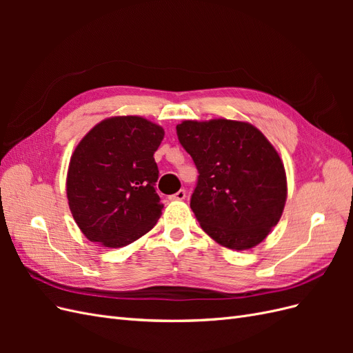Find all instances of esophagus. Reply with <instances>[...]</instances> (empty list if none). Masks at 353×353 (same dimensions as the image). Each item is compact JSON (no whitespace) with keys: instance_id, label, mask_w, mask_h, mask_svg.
Returning a JSON list of instances; mask_svg holds the SVG:
<instances>
[{"instance_id":"34e87169","label":"esophagus","mask_w":353,"mask_h":353,"mask_svg":"<svg viewBox=\"0 0 353 353\" xmlns=\"http://www.w3.org/2000/svg\"><path fill=\"white\" fill-rule=\"evenodd\" d=\"M185 199V190H179L175 194H170L169 200H184Z\"/></svg>"}]
</instances>
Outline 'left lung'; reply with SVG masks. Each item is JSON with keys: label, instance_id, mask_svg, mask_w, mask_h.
I'll return each mask as SVG.
<instances>
[{"label": "left lung", "instance_id": "1", "mask_svg": "<svg viewBox=\"0 0 353 353\" xmlns=\"http://www.w3.org/2000/svg\"><path fill=\"white\" fill-rule=\"evenodd\" d=\"M199 170L190 208L200 227L232 250L254 248L279 223L287 179L279 153L250 123L213 119L176 125Z\"/></svg>", "mask_w": 353, "mask_h": 353}]
</instances>
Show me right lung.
Returning <instances> with one entry per match:
<instances>
[{
    "label": "right lung",
    "mask_w": 353,
    "mask_h": 353,
    "mask_svg": "<svg viewBox=\"0 0 353 353\" xmlns=\"http://www.w3.org/2000/svg\"><path fill=\"white\" fill-rule=\"evenodd\" d=\"M163 135V128L144 117L117 116L95 125L74 148L68 200L90 241L123 248L154 227L163 209L154 152Z\"/></svg>",
    "instance_id": "obj_1"
}]
</instances>
